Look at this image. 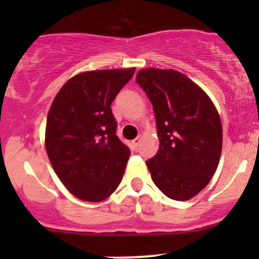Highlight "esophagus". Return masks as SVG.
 <instances>
[{
	"instance_id": "1",
	"label": "esophagus",
	"mask_w": 259,
	"mask_h": 259,
	"mask_svg": "<svg viewBox=\"0 0 259 259\" xmlns=\"http://www.w3.org/2000/svg\"><path fill=\"white\" fill-rule=\"evenodd\" d=\"M140 142H141V139H140V138H136V139H134V140H133V141H132V145H133L134 150H138V148H139V145H140Z\"/></svg>"
}]
</instances>
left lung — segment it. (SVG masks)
<instances>
[{"instance_id": "1", "label": "left lung", "mask_w": 259, "mask_h": 259, "mask_svg": "<svg viewBox=\"0 0 259 259\" xmlns=\"http://www.w3.org/2000/svg\"><path fill=\"white\" fill-rule=\"evenodd\" d=\"M136 82L153 106L158 152L146 160L153 183L167 197L186 201L214 175L222 153L218 111L198 85L173 69L140 70Z\"/></svg>"}]
</instances>
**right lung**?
<instances>
[{
	"mask_svg": "<svg viewBox=\"0 0 259 259\" xmlns=\"http://www.w3.org/2000/svg\"><path fill=\"white\" fill-rule=\"evenodd\" d=\"M134 73L135 68L80 73L53 100L46 152L59 180L80 200L103 201L120 184L130 150L115 135L111 105Z\"/></svg>",
	"mask_w": 259,
	"mask_h": 259,
	"instance_id": "1",
	"label": "right lung"
}]
</instances>
